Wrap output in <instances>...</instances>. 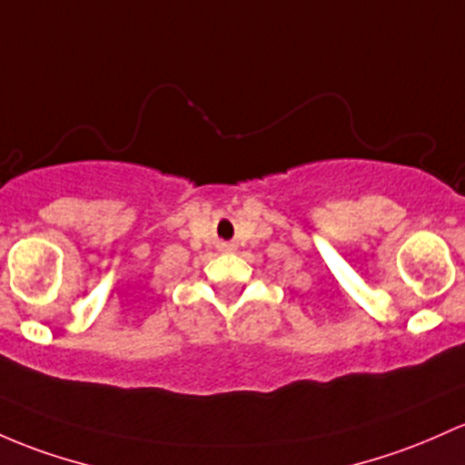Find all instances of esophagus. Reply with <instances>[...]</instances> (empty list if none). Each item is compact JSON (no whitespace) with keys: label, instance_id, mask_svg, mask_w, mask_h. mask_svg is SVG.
I'll list each match as a JSON object with an SVG mask.
<instances>
[{"label":"esophagus","instance_id":"34e87169","mask_svg":"<svg viewBox=\"0 0 465 465\" xmlns=\"http://www.w3.org/2000/svg\"><path fill=\"white\" fill-rule=\"evenodd\" d=\"M229 249H232L229 244H223V252H229Z\"/></svg>","mask_w":465,"mask_h":465}]
</instances>
